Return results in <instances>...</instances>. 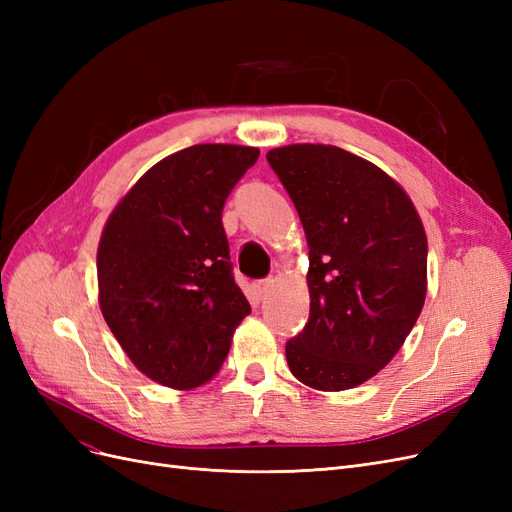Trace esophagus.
<instances>
[{"label": "esophagus", "mask_w": 512, "mask_h": 512, "mask_svg": "<svg viewBox=\"0 0 512 512\" xmlns=\"http://www.w3.org/2000/svg\"><path fill=\"white\" fill-rule=\"evenodd\" d=\"M271 286H273L271 277H267V280H260V282L254 284V288H256V292L260 294V297H267V292L271 290Z\"/></svg>", "instance_id": "obj_1"}]
</instances>
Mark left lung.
<instances>
[{"label": "left lung", "mask_w": 512, "mask_h": 512, "mask_svg": "<svg viewBox=\"0 0 512 512\" xmlns=\"http://www.w3.org/2000/svg\"><path fill=\"white\" fill-rule=\"evenodd\" d=\"M309 245V320L286 342L292 376L346 391L386 367L421 316L427 237L389 175L333 145L267 153Z\"/></svg>", "instance_id": "left-lung-1"}]
</instances>
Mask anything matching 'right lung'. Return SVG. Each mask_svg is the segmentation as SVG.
<instances>
[{
    "mask_svg": "<svg viewBox=\"0 0 512 512\" xmlns=\"http://www.w3.org/2000/svg\"><path fill=\"white\" fill-rule=\"evenodd\" d=\"M256 147L192 145L134 183L98 247L102 316L151 380L177 391L218 374L252 312L235 284L222 209Z\"/></svg>",
    "mask_w": 512,
    "mask_h": 512,
    "instance_id": "right-lung-1",
    "label": "right lung"
}]
</instances>
